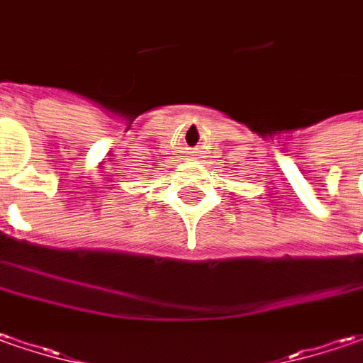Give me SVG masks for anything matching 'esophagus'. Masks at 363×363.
Instances as JSON below:
<instances>
[{"mask_svg": "<svg viewBox=\"0 0 363 363\" xmlns=\"http://www.w3.org/2000/svg\"><path fill=\"white\" fill-rule=\"evenodd\" d=\"M191 155H192V157H194V155H196V152H194V150H192V152H191Z\"/></svg>", "mask_w": 363, "mask_h": 363, "instance_id": "1", "label": "esophagus"}]
</instances>
